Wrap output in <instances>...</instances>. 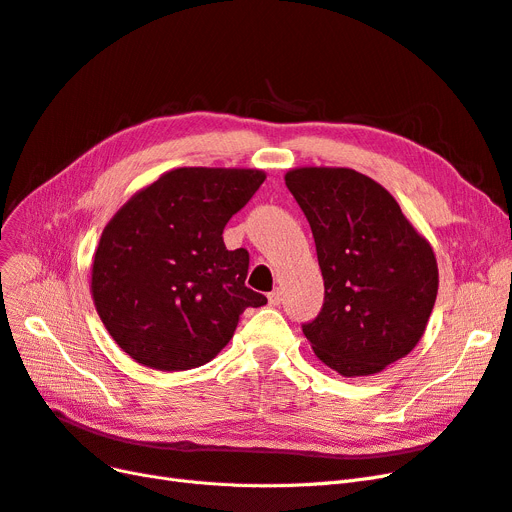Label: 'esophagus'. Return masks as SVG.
<instances>
[{
  "mask_svg": "<svg viewBox=\"0 0 512 512\" xmlns=\"http://www.w3.org/2000/svg\"><path fill=\"white\" fill-rule=\"evenodd\" d=\"M281 303V292L279 290H273L271 294H269V305L271 307H277Z\"/></svg>",
  "mask_w": 512,
  "mask_h": 512,
  "instance_id": "esophagus-1",
  "label": "esophagus"
}]
</instances>
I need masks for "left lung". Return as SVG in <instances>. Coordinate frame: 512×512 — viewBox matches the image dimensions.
I'll list each match as a JSON object with an SVG mask.
<instances>
[{"label": "left lung", "instance_id": "obj_1", "mask_svg": "<svg viewBox=\"0 0 512 512\" xmlns=\"http://www.w3.org/2000/svg\"><path fill=\"white\" fill-rule=\"evenodd\" d=\"M301 205L324 277V307L303 326L315 356L343 377L381 373L424 337L438 292L430 241L396 199L347 167H296Z\"/></svg>", "mask_w": 512, "mask_h": 512}]
</instances>
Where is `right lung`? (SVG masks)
Returning a JSON list of instances; mask_svg holds the SVG:
<instances>
[{
    "instance_id": "add662e5",
    "label": "right lung",
    "mask_w": 512,
    "mask_h": 512,
    "mask_svg": "<svg viewBox=\"0 0 512 512\" xmlns=\"http://www.w3.org/2000/svg\"><path fill=\"white\" fill-rule=\"evenodd\" d=\"M264 178L260 169H171L105 224L91 294L103 326L135 362L167 373L203 366L233 339L245 309L267 305L245 286L248 250L222 241Z\"/></svg>"
}]
</instances>
